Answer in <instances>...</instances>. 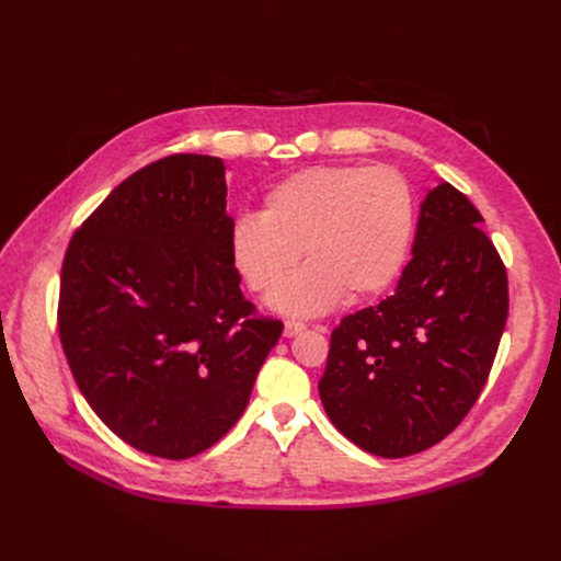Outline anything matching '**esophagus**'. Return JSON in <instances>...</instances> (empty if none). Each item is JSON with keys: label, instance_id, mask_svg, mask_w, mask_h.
Masks as SVG:
<instances>
[{"label": "esophagus", "instance_id": "34e87169", "mask_svg": "<svg viewBox=\"0 0 561 561\" xmlns=\"http://www.w3.org/2000/svg\"><path fill=\"white\" fill-rule=\"evenodd\" d=\"M305 330H307V325H305V322H300V320H286V322H284V336H286V339L298 336V334L305 332Z\"/></svg>", "mask_w": 561, "mask_h": 561}]
</instances>
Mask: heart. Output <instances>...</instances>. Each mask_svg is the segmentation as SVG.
<instances>
[{"label":"heart","mask_w":561,"mask_h":561,"mask_svg":"<svg viewBox=\"0 0 561 561\" xmlns=\"http://www.w3.org/2000/svg\"><path fill=\"white\" fill-rule=\"evenodd\" d=\"M414 236V195L389 168L318 165L286 176L263 197L259 216H241L229 233L236 271L268 293L305 251L300 275L279 286L277 311L316 316L350 300L379 296L402 271Z\"/></svg>","instance_id":"heart-1"}]
</instances>
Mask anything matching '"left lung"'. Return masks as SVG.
I'll use <instances>...</instances> for the list:
<instances>
[{"label": "left lung", "instance_id": "obj_1", "mask_svg": "<svg viewBox=\"0 0 561 561\" xmlns=\"http://www.w3.org/2000/svg\"><path fill=\"white\" fill-rule=\"evenodd\" d=\"M482 222L448 182L427 188L396 293L332 332L318 393L362 450L387 459L423 453L476 404L510 309L505 265Z\"/></svg>", "mask_w": 561, "mask_h": 561}]
</instances>
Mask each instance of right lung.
I'll return each instance as SVG.
<instances>
[{
    "mask_svg": "<svg viewBox=\"0 0 561 561\" xmlns=\"http://www.w3.org/2000/svg\"><path fill=\"white\" fill-rule=\"evenodd\" d=\"M231 227L222 159L174 154L115 186L68 245L66 359L100 421L140 453L211 448L282 336L243 298Z\"/></svg>",
    "mask_w": 561,
    "mask_h": 561,
    "instance_id": "right-lung-1",
    "label": "right lung"
}]
</instances>
